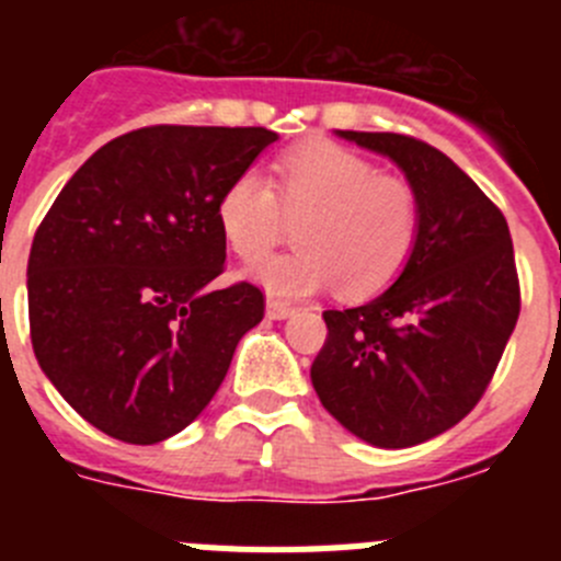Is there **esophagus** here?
Listing matches in <instances>:
<instances>
[{
  "label": "esophagus",
  "instance_id": "obj_1",
  "mask_svg": "<svg viewBox=\"0 0 561 561\" xmlns=\"http://www.w3.org/2000/svg\"><path fill=\"white\" fill-rule=\"evenodd\" d=\"M295 314V306L284 304V300H266V317L272 320H286V317Z\"/></svg>",
  "mask_w": 561,
  "mask_h": 561
}]
</instances>
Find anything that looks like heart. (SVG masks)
Returning <instances> with one entry per match:
<instances>
[{
  "mask_svg": "<svg viewBox=\"0 0 561 561\" xmlns=\"http://www.w3.org/2000/svg\"><path fill=\"white\" fill-rule=\"evenodd\" d=\"M275 187L277 196L266 176L244 171L216 205L221 236L244 261H257L277 244L280 206L289 219H300V247L250 270L270 295L309 297L340 286L345 297H370L404 270L421 225L419 193L408 180L320 140L277 160Z\"/></svg>",
  "mask_w": 561,
  "mask_h": 561,
  "instance_id": "obj_1",
  "label": "heart"
}]
</instances>
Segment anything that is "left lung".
I'll use <instances>...</instances> for the list:
<instances>
[{
    "label": "left lung",
    "instance_id": "obj_1",
    "mask_svg": "<svg viewBox=\"0 0 561 561\" xmlns=\"http://www.w3.org/2000/svg\"><path fill=\"white\" fill-rule=\"evenodd\" d=\"M388 157L419 193L421 225L390 289L323 311L311 385L370 447L404 449L455 427L489 388L519 317L512 232L447 153L390 131H334Z\"/></svg>",
    "mask_w": 561,
    "mask_h": 561
}]
</instances>
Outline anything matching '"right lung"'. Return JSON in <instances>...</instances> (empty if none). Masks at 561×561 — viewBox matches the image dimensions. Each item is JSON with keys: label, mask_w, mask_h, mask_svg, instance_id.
Segmentation results:
<instances>
[{"label": "right lung", "mask_w": 561, "mask_h": 561, "mask_svg": "<svg viewBox=\"0 0 561 561\" xmlns=\"http://www.w3.org/2000/svg\"><path fill=\"white\" fill-rule=\"evenodd\" d=\"M270 128L151 126L98 148L64 185L27 261L30 340L78 415L126 444L182 433L264 320L252 284L213 289L225 187Z\"/></svg>", "instance_id": "add662e5"}]
</instances>
